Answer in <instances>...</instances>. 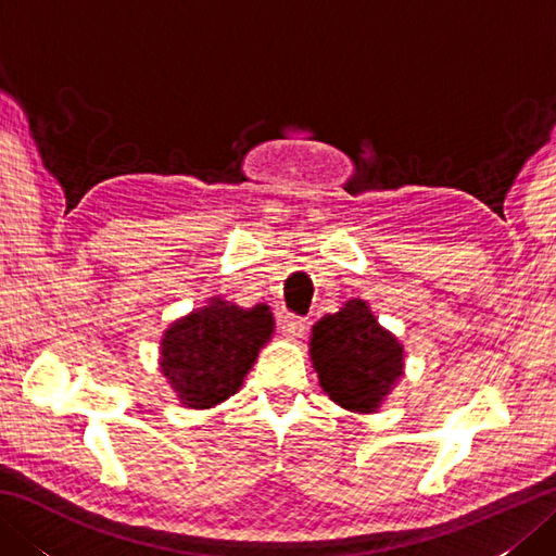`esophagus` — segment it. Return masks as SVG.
<instances>
[{
  "mask_svg": "<svg viewBox=\"0 0 556 556\" xmlns=\"http://www.w3.org/2000/svg\"><path fill=\"white\" fill-rule=\"evenodd\" d=\"M281 334L287 339H299L305 332V320L303 317H293V315H285L281 317Z\"/></svg>",
  "mask_w": 556,
  "mask_h": 556,
  "instance_id": "obj_1",
  "label": "esophagus"
}]
</instances>
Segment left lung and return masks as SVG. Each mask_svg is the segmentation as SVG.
I'll use <instances>...</instances> for the list:
<instances>
[{
  "mask_svg": "<svg viewBox=\"0 0 556 556\" xmlns=\"http://www.w3.org/2000/svg\"><path fill=\"white\" fill-rule=\"evenodd\" d=\"M311 363L323 392L353 413H375L406 370L404 344L368 301L349 299L311 329Z\"/></svg>",
  "mask_w": 556,
  "mask_h": 556,
  "instance_id": "8db88e82",
  "label": "left lung"
}]
</instances>
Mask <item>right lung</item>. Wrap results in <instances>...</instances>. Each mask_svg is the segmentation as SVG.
<instances>
[{
    "label": "right lung",
    "mask_w": 556,
    "mask_h": 556,
    "mask_svg": "<svg viewBox=\"0 0 556 556\" xmlns=\"http://www.w3.org/2000/svg\"><path fill=\"white\" fill-rule=\"evenodd\" d=\"M275 334L267 303L241 308L219 296L174 320L160 339V372L184 408H215L239 392Z\"/></svg>",
    "instance_id": "right-lung-1"
}]
</instances>
